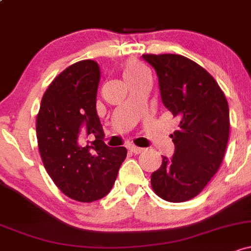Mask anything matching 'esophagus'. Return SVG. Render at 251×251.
<instances>
[{"instance_id":"obj_1","label":"esophagus","mask_w":251,"mask_h":251,"mask_svg":"<svg viewBox=\"0 0 251 251\" xmlns=\"http://www.w3.org/2000/svg\"><path fill=\"white\" fill-rule=\"evenodd\" d=\"M129 151L133 153H135V154H140V153H142L145 151V148H141V147H137L135 145H130V146L128 147Z\"/></svg>"}]
</instances>
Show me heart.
Listing matches in <instances>:
<instances>
[{"instance_id":"1","label":"heart","mask_w":251,"mask_h":251,"mask_svg":"<svg viewBox=\"0 0 251 251\" xmlns=\"http://www.w3.org/2000/svg\"><path fill=\"white\" fill-rule=\"evenodd\" d=\"M145 73H147L146 68L142 64L134 61L126 62L125 68H123V75H125L126 81H130V80L135 79V77L145 74Z\"/></svg>"}]
</instances>
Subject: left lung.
Listing matches in <instances>:
<instances>
[{
  "label": "left lung",
  "mask_w": 251,
  "mask_h": 251,
  "mask_svg": "<svg viewBox=\"0 0 251 251\" xmlns=\"http://www.w3.org/2000/svg\"><path fill=\"white\" fill-rule=\"evenodd\" d=\"M159 79L161 100L179 125L171 134L174 157L151 176L155 194L169 202L191 200L219 170L230 134L226 97L200 64L175 53H145Z\"/></svg>",
  "instance_id": "obj_1"
}]
</instances>
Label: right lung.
<instances>
[{"label":"right lung","instance_id":"add662e5","mask_svg":"<svg viewBox=\"0 0 251 251\" xmlns=\"http://www.w3.org/2000/svg\"><path fill=\"white\" fill-rule=\"evenodd\" d=\"M99 79L94 61L72 64L50 83L37 115V140L44 168L64 195L79 202L107 195L126 157V147L110 148L103 141V126L96 110ZM80 131L96 136L91 147L77 145Z\"/></svg>","mask_w":251,"mask_h":251}]
</instances>
